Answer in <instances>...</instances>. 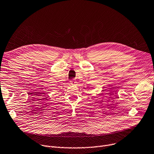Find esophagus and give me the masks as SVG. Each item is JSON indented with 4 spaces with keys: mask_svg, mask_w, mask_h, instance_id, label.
Listing matches in <instances>:
<instances>
[{
    "mask_svg": "<svg viewBox=\"0 0 154 154\" xmlns=\"http://www.w3.org/2000/svg\"><path fill=\"white\" fill-rule=\"evenodd\" d=\"M76 82H76L75 79H72V80L70 81V84H72V85L75 84Z\"/></svg>",
    "mask_w": 154,
    "mask_h": 154,
    "instance_id": "34e87169",
    "label": "esophagus"
}]
</instances>
